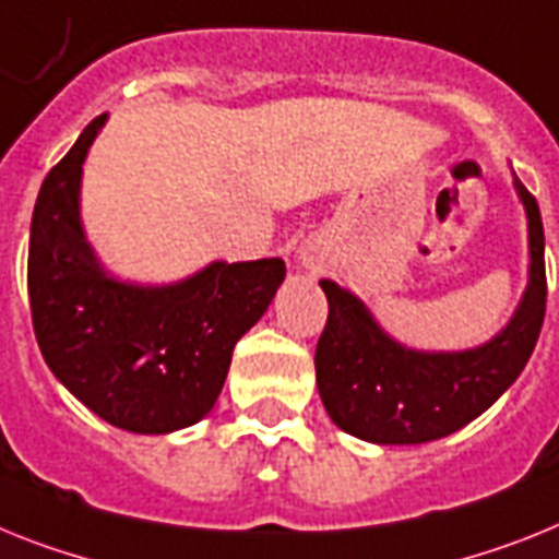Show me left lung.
Instances as JSON below:
<instances>
[{
	"instance_id": "1",
	"label": "left lung",
	"mask_w": 559,
	"mask_h": 559,
	"mask_svg": "<svg viewBox=\"0 0 559 559\" xmlns=\"http://www.w3.org/2000/svg\"><path fill=\"white\" fill-rule=\"evenodd\" d=\"M526 210V289L500 332L468 349H417L386 332L364 298L321 278L330 301L316 349L318 395L337 429L378 443L417 447L452 435L489 409L532 358L546 316V238L540 207L511 173Z\"/></svg>"
}]
</instances>
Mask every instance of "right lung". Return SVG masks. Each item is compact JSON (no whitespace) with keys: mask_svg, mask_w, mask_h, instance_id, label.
I'll list each match as a JSON object with an SVG mask.
<instances>
[{"mask_svg":"<svg viewBox=\"0 0 559 559\" xmlns=\"http://www.w3.org/2000/svg\"><path fill=\"white\" fill-rule=\"evenodd\" d=\"M107 112L48 173L31 222L27 295L41 358L70 395L110 426L170 435L210 415L233 349L261 321L281 258L210 261L170 284L119 278L82 224V178Z\"/></svg>","mask_w":559,"mask_h":559,"instance_id":"1","label":"right lung"}]
</instances>
